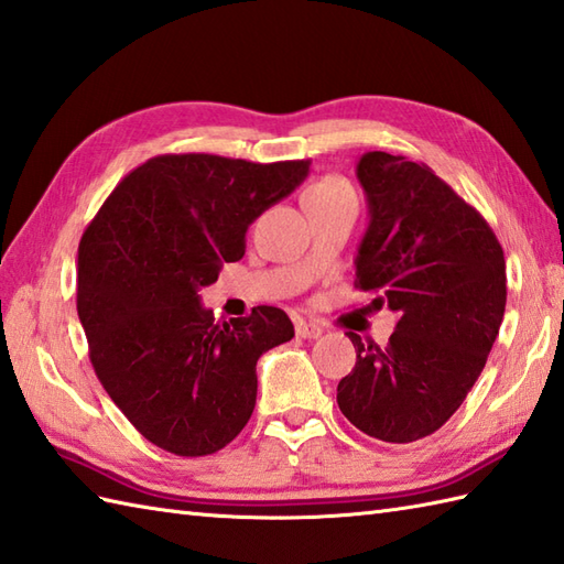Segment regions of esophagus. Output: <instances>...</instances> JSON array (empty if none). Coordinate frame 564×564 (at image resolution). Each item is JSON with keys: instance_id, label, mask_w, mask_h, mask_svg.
<instances>
[{"instance_id": "1", "label": "esophagus", "mask_w": 564, "mask_h": 564, "mask_svg": "<svg viewBox=\"0 0 564 564\" xmlns=\"http://www.w3.org/2000/svg\"><path fill=\"white\" fill-rule=\"evenodd\" d=\"M295 334L301 339H317L319 334H322V327L317 325V322H305V319H301L295 325Z\"/></svg>"}]
</instances>
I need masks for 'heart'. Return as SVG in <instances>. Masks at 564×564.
I'll list each match as a JSON object with an SVG mask.
<instances>
[{
	"label": "heart",
	"mask_w": 564,
	"mask_h": 564,
	"mask_svg": "<svg viewBox=\"0 0 564 564\" xmlns=\"http://www.w3.org/2000/svg\"><path fill=\"white\" fill-rule=\"evenodd\" d=\"M344 191H349V186H346L341 178L327 176V178H319L317 184H313V186L305 191V200H310V198H325V196H337V194H344Z\"/></svg>",
	"instance_id": "1"
}]
</instances>
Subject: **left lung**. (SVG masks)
<instances>
[{"mask_svg": "<svg viewBox=\"0 0 564 564\" xmlns=\"http://www.w3.org/2000/svg\"><path fill=\"white\" fill-rule=\"evenodd\" d=\"M368 230L356 289L398 313L386 349L356 346L337 388L341 414L364 434L412 443L434 434L482 373L507 307V261L492 227L424 162L366 152L356 166Z\"/></svg>", "mask_w": 564, "mask_h": 564, "instance_id": "left-lung-1", "label": "left lung"}]
</instances>
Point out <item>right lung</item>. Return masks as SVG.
I'll return each mask as SVG.
<instances>
[{
    "label": "right lung",
    "instance_id": "obj_1",
    "mask_svg": "<svg viewBox=\"0 0 564 564\" xmlns=\"http://www.w3.org/2000/svg\"><path fill=\"white\" fill-rule=\"evenodd\" d=\"M310 172L160 154L104 200L79 242L77 313L104 390L154 446L184 458L225 448L257 404V361L293 339L281 307L218 325L198 291L245 257L247 227Z\"/></svg>",
    "mask_w": 564,
    "mask_h": 564
}]
</instances>
